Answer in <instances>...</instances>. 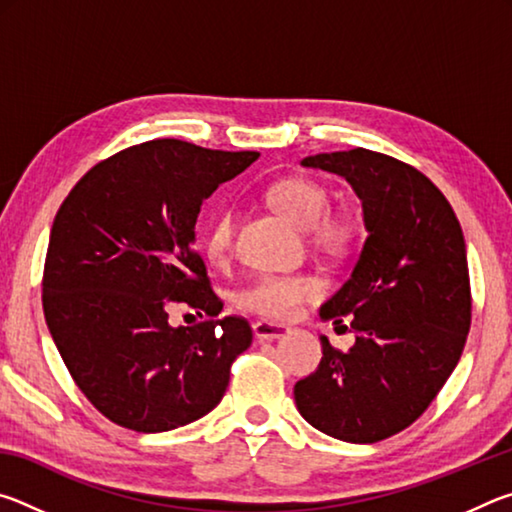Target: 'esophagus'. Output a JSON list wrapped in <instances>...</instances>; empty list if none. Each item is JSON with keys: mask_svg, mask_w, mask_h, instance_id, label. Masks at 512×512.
<instances>
[{"mask_svg": "<svg viewBox=\"0 0 512 512\" xmlns=\"http://www.w3.org/2000/svg\"><path fill=\"white\" fill-rule=\"evenodd\" d=\"M253 332H255V339L259 341H275V339H282L284 334H289V327L280 323H271V320H257L253 325Z\"/></svg>", "mask_w": 512, "mask_h": 512, "instance_id": "1", "label": "esophagus"}]
</instances>
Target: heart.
<instances>
[{
    "mask_svg": "<svg viewBox=\"0 0 512 512\" xmlns=\"http://www.w3.org/2000/svg\"><path fill=\"white\" fill-rule=\"evenodd\" d=\"M268 201L300 230H309V237L325 253H343L352 239V228L339 216H327L329 196L323 185L309 178H287L268 189ZM235 237V212L219 210L203 235V250L210 262L221 264L230 255ZM325 293L320 277L309 273L293 275H262L239 293V305L257 316L271 320L296 318L305 305L316 302Z\"/></svg>",
    "mask_w": 512,
    "mask_h": 512,
    "instance_id": "obj_1",
    "label": "heart"
}]
</instances>
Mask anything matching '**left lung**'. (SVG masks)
<instances>
[{"mask_svg": "<svg viewBox=\"0 0 512 512\" xmlns=\"http://www.w3.org/2000/svg\"><path fill=\"white\" fill-rule=\"evenodd\" d=\"M302 167L348 180L368 239L350 280L320 307L336 325L348 318L357 341L343 352L320 336L323 359L293 397L327 436L377 443L418 420L461 359L472 323L463 230L443 192L391 155L318 153Z\"/></svg>", "mask_w": 512, "mask_h": 512, "instance_id": "8db88e82", "label": "left lung"}]
</instances>
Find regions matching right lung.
Wrapping results in <instances>:
<instances>
[{
	"mask_svg": "<svg viewBox=\"0 0 512 512\" xmlns=\"http://www.w3.org/2000/svg\"><path fill=\"white\" fill-rule=\"evenodd\" d=\"M259 158L180 140L128 146L85 173L51 225L42 309L69 375L119 427L158 433L203 418L253 343L212 291L194 228L205 198ZM169 301L210 319L171 328Z\"/></svg>",
	"mask_w": 512,
	"mask_h": 512,
	"instance_id": "add662e5",
	"label": "right lung"
}]
</instances>
